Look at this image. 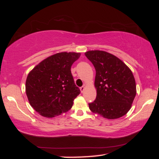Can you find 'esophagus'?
Masks as SVG:
<instances>
[{"label":"esophagus","instance_id":"esophagus-1","mask_svg":"<svg viewBox=\"0 0 159 159\" xmlns=\"http://www.w3.org/2000/svg\"><path fill=\"white\" fill-rule=\"evenodd\" d=\"M80 91H81V93H83V92H84L85 86H82V87H80Z\"/></svg>","mask_w":159,"mask_h":159}]
</instances>
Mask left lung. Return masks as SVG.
Wrapping results in <instances>:
<instances>
[{
	"label": "left lung",
	"instance_id": "left-lung-1",
	"mask_svg": "<svg viewBox=\"0 0 159 159\" xmlns=\"http://www.w3.org/2000/svg\"><path fill=\"white\" fill-rule=\"evenodd\" d=\"M85 55L95 66V100L90 111L108 119L127 114L136 95L135 80L131 70L115 55L105 51L90 50Z\"/></svg>",
	"mask_w": 159,
	"mask_h": 159
}]
</instances>
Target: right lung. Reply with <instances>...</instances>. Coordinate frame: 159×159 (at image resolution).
Instances as JSON below:
<instances>
[{
  "label": "right lung",
  "mask_w": 159,
  "mask_h": 159,
  "mask_svg": "<svg viewBox=\"0 0 159 159\" xmlns=\"http://www.w3.org/2000/svg\"><path fill=\"white\" fill-rule=\"evenodd\" d=\"M80 53L59 52L41 61L29 72L26 93L31 106L46 118L68 111L80 94L71 67Z\"/></svg>",
  "instance_id": "add662e5"
}]
</instances>
